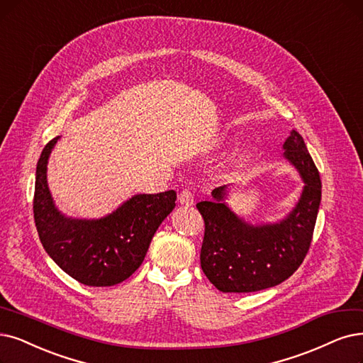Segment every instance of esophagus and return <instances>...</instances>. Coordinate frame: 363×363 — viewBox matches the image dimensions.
<instances>
[{"label": "esophagus", "instance_id": "obj_1", "mask_svg": "<svg viewBox=\"0 0 363 363\" xmlns=\"http://www.w3.org/2000/svg\"><path fill=\"white\" fill-rule=\"evenodd\" d=\"M179 202L182 206H192L194 204V195L189 189H183L179 195Z\"/></svg>", "mask_w": 363, "mask_h": 363}]
</instances>
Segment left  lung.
Here are the masks:
<instances>
[{"instance_id": "left-lung-1", "label": "left lung", "mask_w": 363, "mask_h": 363, "mask_svg": "<svg viewBox=\"0 0 363 363\" xmlns=\"http://www.w3.org/2000/svg\"><path fill=\"white\" fill-rule=\"evenodd\" d=\"M283 156L299 172L303 189L296 207L283 220L250 225L225 202L226 187L213 191V201H201L198 211L206 223L201 268L226 294L264 291L287 280L307 256L322 199V182L303 138L292 131Z\"/></svg>"}]
</instances>
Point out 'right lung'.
Masks as SVG:
<instances>
[{"mask_svg": "<svg viewBox=\"0 0 363 363\" xmlns=\"http://www.w3.org/2000/svg\"><path fill=\"white\" fill-rule=\"evenodd\" d=\"M60 137L50 140L37 162L34 220L43 247L69 277L106 287L122 283L140 268L156 229L176 207L177 194H140L96 220L65 217L48 187V161Z\"/></svg>", "mask_w": 363, "mask_h": 363, "instance_id": "right-lung-1", "label": "right lung"}]
</instances>
